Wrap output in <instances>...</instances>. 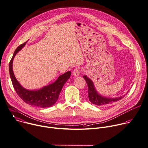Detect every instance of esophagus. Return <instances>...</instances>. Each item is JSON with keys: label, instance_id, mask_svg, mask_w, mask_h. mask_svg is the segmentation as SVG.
<instances>
[{"label": "esophagus", "instance_id": "esophagus-1", "mask_svg": "<svg viewBox=\"0 0 148 148\" xmlns=\"http://www.w3.org/2000/svg\"><path fill=\"white\" fill-rule=\"evenodd\" d=\"M73 75L74 76H78L79 75V73H80V70L78 67H77L76 69H75L73 71Z\"/></svg>", "mask_w": 148, "mask_h": 148}]
</instances>
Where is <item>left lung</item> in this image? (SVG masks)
<instances>
[{
  "label": "left lung",
  "mask_w": 148,
  "mask_h": 148,
  "mask_svg": "<svg viewBox=\"0 0 148 148\" xmlns=\"http://www.w3.org/2000/svg\"><path fill=\"white\" fill-rule=\"evenodd\" d=\"M84 78L85 79V81L88 87V93L89 100L93 105L100 106H108L119 101L124 96H121L116 98H108L106 97H103L97 93L95 88L94 85L90 79L88 78L85 75L84 76Z\"/></svg>",
  "instance_id": "left-lung-1"
}]
</instances>
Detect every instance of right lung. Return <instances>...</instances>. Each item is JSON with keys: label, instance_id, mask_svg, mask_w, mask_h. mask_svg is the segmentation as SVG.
Wrapping results in <instances>:
<instances>
[{"label": "right lung", "instance_id": "right-lung-1", "mask_svg": "<svg viewBox=\"0 0 148 148\" xmlns=\"http://www.w3.org/2000/svg\"><path fill=\"white\" fill-rule=\"evenodd\" d=\"M27 42L16 49L9 63V73L13 86L17 95L26 103L39 108H47L53 105L58 99L60 93L66 82L69 79L71 72L68 71L60 75L53 84L45 86L36 90H29L24 88L17 81L13 71V61L16 53L25 46Z\"/></svg>", "mask_w": 148, "mask_h": 148}]
</instances>
